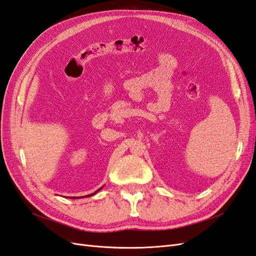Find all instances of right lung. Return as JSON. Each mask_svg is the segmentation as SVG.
<instances>
[{
  "label": "right lung",
  "instance_id": "add662e5",
  "mask_svg": "<svg viewBox=\"0 0 256 256\" xmlns=\"http://www.w3.org/2000/svg\"><path fill=\"white\" fill-rule=\"evenodd\" d=\"M98 190H96V192H98ZM96 192H94V194H96ZM94 194H92V195H94ZM92 195H88L87 197H89V196H92ZM85 197H86V196H85ZM74 198H75V197H74Z\"/></svg>",
  "mask_w": 256,
  "mask_h": 256
}]
</instances>
